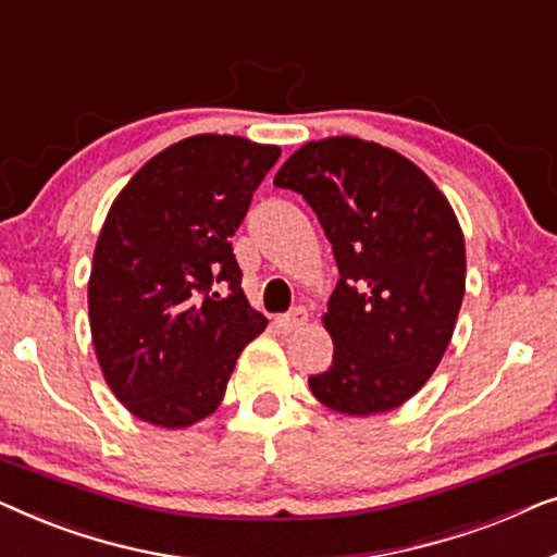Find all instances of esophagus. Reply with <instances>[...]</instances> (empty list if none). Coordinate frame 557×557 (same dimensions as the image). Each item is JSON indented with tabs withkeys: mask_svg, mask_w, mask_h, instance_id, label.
<instances>
[{
	"mask_svg": "<svg viewBox=\"0 0 557 557\" xmlns=\"http://www.w3.org/2000/svg\"><path fill=\"white\" fill-rule=\"evenodd\" d=\"M308 320H310V315H308V310L305 308H293L287 312V315H280L275 323H277V327L282 333H293V331H300L302 325H308Z\"/></svg>",
	"mask_w": 557,
	"mask_h": 557,
	"instance_id": "1",
	"label": "esophagus"
}]
</instances>
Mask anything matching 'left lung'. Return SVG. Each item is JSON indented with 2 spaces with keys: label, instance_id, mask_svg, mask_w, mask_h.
<instances>
[{
  "label": "left lung",
  "instance_id": "1",
  "mask_svg": "<svg viewBox=\"0 0 557 557\" xmlns=\"http://www.w3.org/2000/svg\"><path fill=\"white\" fill-rule=\"evenodd\" d=\"M275 186L310 203L341 272L323 315L333 366L310 375L312 396L348 417L398 409L436 371L465 297L451 203L406 156L354 136L305 144Z\"/></svg>",
  "mask_w": 557,
  "mask_h": 557
}]
</instances>
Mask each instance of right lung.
Wrapping results in <instances>:
<instances>
[{"label":"right lung","instance_id":"right-lung-1","mask_svg":"<svg viewBox=\"0 0 557 557\" xmlns=\"http://www.w3.org/2000/svg\"><path fill=\"white\" fill-rule=\"evenodd\" d=\"M277 146L201 133L163 148L123 186L88 282L92 346L133 417L186 429L222 404L268 318L242 293L232 234Z\"/></svg>","mask_w":557,"mask_h":557}]
</instances>
